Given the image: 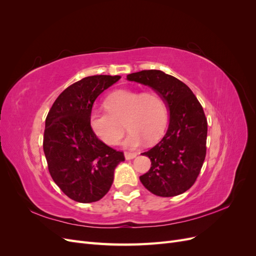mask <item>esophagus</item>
<instances>
[{"mask_svg":"<svg viewBox=\"0 0 256 256\" xmlns=\"http://www.w3.org/2000/svg\"><path fill=\"white\" fill-rule=\"evenodd\" d=\"M136 157V152H125V158L127 160H130V159H134Z\"/></svg>","mask_w":256,"mask_h":256,"instance_id":"1","label":"esophagus"}]
</instances>
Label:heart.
Here are the masks:
<instances>
[{
    "mask_svg": "<svg viewBox=\"0 0 256 256\" xmlns=\"http://www.w3.org/2000/svg\"><path fill=\"white\" fill-rule=\"evenodd\" d=\"M106 111L92 110L90 128L108 145H116L130 130L125 144L129 147L157 141L164 134L168 122V108L164 97L156 90L114 92L104 100Z\"/></svg>",
    "mask_w": 256,
    "mask_h": 256,
    "instance_id": "1",
    "label": "heart"
}]
</instances>
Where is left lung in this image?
I'll return each mask as SVG.
<instances>
[{
  "instance_id": "1",
  "label": "left lung",
  "mask_w": 256,
  "mask_h": 256,
  "mask_svg": "<svg viewBox=\"0 0 256 256\" xmlns=\"http://www.w3.org/2000/svg\"><path fill=\"white\" fill-rule=\"evenodd\" d=\"M127 79L160 92L170 109L166 134L142 154L150 159L152 166L140 180L154 196L182 194L196 182L206 157L207 120L203 108L187 85L161 70H142L128 74Z\"/></svg>"
}]
</instances>
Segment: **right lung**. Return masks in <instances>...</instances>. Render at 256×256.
I'll return each mask as SVG.
<instances>
[{
    "mask_svg": "<svg viewBox=\"0 0 256 256\" xmlns=\"http://www.w3.org/2000/svg\"><path fill=\"white\" fill-rule=\"evenodd\" d=\"M120 76H92L72 84L52 104L46 118L44 152L58 188L79 203L97 202L110 190L114 170L125 160L99 140L90 125L96 98Z\"/></svg>",
    "mask_w": 256,
    "mask_h": 256,
    "instance_id": "right-lung-1",
    "label": "right lung"
}]
</instances>
